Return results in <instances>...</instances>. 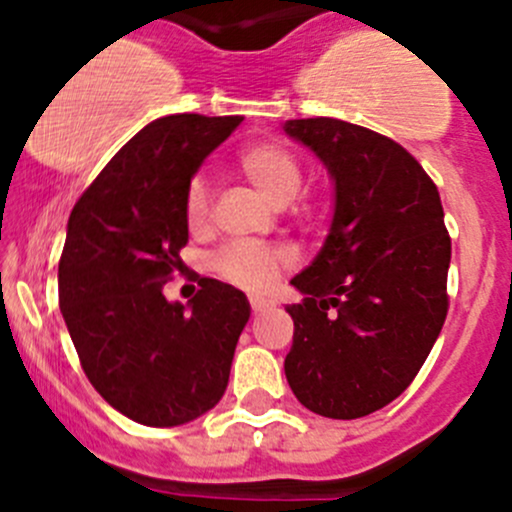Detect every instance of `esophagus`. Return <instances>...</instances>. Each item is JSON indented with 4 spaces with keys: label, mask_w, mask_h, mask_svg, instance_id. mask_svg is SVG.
<instances>
[{
    "label": "esophagus",
    "mask_w": 512,
    "mask_h": 512,
    "mask_svg": "<svg viewBox=\"0 0 512 512\" xmlns=\"http://www.w3.org/2000/svg\"><path fill=\"white\" fill-rule=\"evenodd\" d=\"M267 299L265 297H250V309H252V314H260V312H265L267 309Z\"/></svg>",
    "instance_id": "34e87169"
}]
</instances>
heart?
Wrapping results in <instances>:
<instances>
[{
    "mask_svg": "<svg viewBox=\"0 0 512 512\" xmlns=\"http://www.w3.org/2000/svg\"><path fill=\"white\" fill-rule=\"evenodd\" d=\"M242 173L277 205H285L299 193L304 183V165L285 143L257 141L247 143L237 156ZM213 210V190L203 175L190 178L185 188V220L193 230H203ZM289 252L262 242H230L213 257L220 277L237 287L265 289L282 267L289 265Z\"/></svg>",
    "mask_w": 512,
    "mask_h": 512,
    "instance_id": "1",
    "label": "heart"
}]
</instances>
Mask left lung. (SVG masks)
Instances as JSON below:
<instances>
[{
  "instance_id": "left-lung-1",
  "label": "left lung",
  "mask_w": 512,
  "mask_h": 512,
  "mask_svg": "<svg viewBox=\"0 0 512 512\" xmlns=\"http://www.w3.org/2000/svg\"><path fill=\"white\" fill-rule=\"evenodd\" d=\"M285 131L324 160L337 188L327 242L292 280L304 299L287 307L289 389L319 416H369L409 389L446 322L441 195L389 136L324 116Z\"/></svg>"
}]
</instances>
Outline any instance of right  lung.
Wrapping results in <instances>:
<instances>
[{
	"instance_id": "right-lung-1",
	"label": "right lung",
	"mask_w": 512,
	"mask_h": 512,
	"mask_svg": "<svg viewBox=\"0 0 512 512\" xmlns=\"http://www.w3.org/2000/svg\"><path fill=\"white\" fill-rule=\"evenodd\" d=\"M240 116L175 113L138 131L76 200L59 260V307L81 369L116 411L180 426L225 394L247 297L200 277L190 309L163 297L183 270L185 188Z\"/></svg>"
}]
</instances>
